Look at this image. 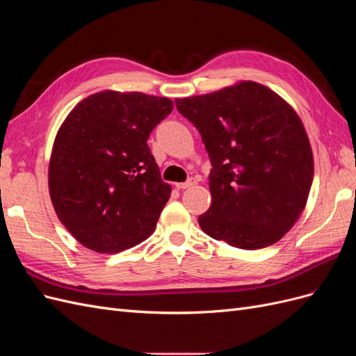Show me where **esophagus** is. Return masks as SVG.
Wrapping results in <instances>:
<instances>
[{
    "mask_svg": "<svg viewBox=\"0 0 356 356\" xmlns=\"http://www.w3.org/2000/svg\"><path fill=\"white\" fill-rule=\"evenodd\" d=\"M196 179L195 178H190L188 181H186V182H179V184H175V187L178 188V190H186V188H190V187H193V186H196Z\"/></svg>",
    "mask_w": 356,
    "mask_h": 356,
    "instance_id": "obj_1",
    "label": "esophagus"
}]
</instances>
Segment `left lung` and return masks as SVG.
<instances>
[{"mask_svg": "<svg viewBox=\"0 0 356 356\" xmlns=\"http://www.w3.org/2000/svg\"><path fill=\"white\" fill-rule=\"evenodd\" d=\"M175 104L200 132L212 165L202 230L241 250L281 241L303 212L314 181V154L293 106L255 81Z\"/></svg>", "mask_w": 356, "mask_h": 356, "instance_id": "obj_1", "label": "left lung"}]
</instances>
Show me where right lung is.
Here are the masks:
<instances>
[{
    "label": "right lung",
    "mask_w": 356,
    "mask_h": 356,
    "mask_svg": "<svg viewBox=\"0 0 356 356\" xmlns=\"http://www.w3.org/2000/svg\"><path fill=\"white\" fill-rule=\"evenodd\" d=\"M172 108L169 98L104 90L75 105L59 127L49 163L50 199L83 246L115 254L154 232L170 186L147 139Z\"/></svg>",
    "instance_id": "right-lung-1"
}]
</instances>
